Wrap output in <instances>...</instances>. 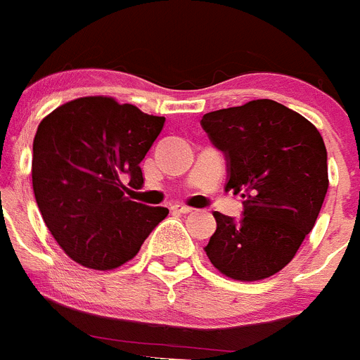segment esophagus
<instances>
[{
  "mask_svg": "<svg viewBox=\"0 0 360 360\" xmlns=\"http://www.w3.org/2000/svg\"><path fill=\"white\" fill-rule=\"evenodd\" d=\"M171 211L180 212V214H187V212H191L193 209L187 207V205H182V203H174V205H171Z\"/></svg>",
  "mask_w": 360,
  "mask_h": 360,
  "instance_id": "1",
  "label": "esophagus"
}]
</instances>
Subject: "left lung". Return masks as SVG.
<instances>
[{
	"label": "left lung",
	"mask_w": 360,
	"mask_h": 360,
	"mask_svg": "<svg viewBox=\"0 0 360 360\" xmlns=\"http://www.w3.org/2000/svg\"><path fill=\"white\" fill-rule=\"evenodd\" d=\"M202 128L227 157L225 187L245 198L240 221L214 212L207 257L231 279L270 278L294 259L323 207V136L297 111L270 98L205 113Z\"/></svg>",
	"instance_id": "1"
}]
</instances>
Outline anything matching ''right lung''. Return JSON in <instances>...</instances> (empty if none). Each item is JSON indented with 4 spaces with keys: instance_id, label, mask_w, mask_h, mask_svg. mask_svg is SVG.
Here are the masks:
<instances>
[{
    "instance_id": "add662e5",
    "label": "right lung",
    "mask_w": 360,
    "mask_h": 360,
    "mask_svg": "<svg viewBox=\"0 0 360 360\" xmlns=\"http://www.w3.org/2000/svg\"><path fill=\"white\" fill-rule=\"evenodd\" d=\"M164 120L104 95L70 101L41 120L32 187L44 224L73 262L119 269L167 216L169 209L133 202L122 184L126 174L144 182L141 162Z\"/></svg>"
}]
</instances>
